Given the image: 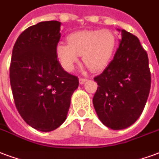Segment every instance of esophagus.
<instances>
[{
  "label": "esophagus",
  "instance_id": "34e87169",
  "mask_svg": "<svg viewBox=\"0 0 159 159\" xmlns=\"http://www.w3.org/2000/svg\"><path fill=\"white\" fill-rule=\"evenodd\" d=\"M87 80L86 78H80V80H79V81H80V84H83L85 82V81Z\"/></svg>",
  "mask_w": 159,
  "mask_h": 159
}]
</instances>
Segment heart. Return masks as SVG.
<instances>
[{"label":"heart","instance_id":"1","mask_svg":"<svg viewBox=\"0 0 159 159\" xmlns=\"http://www.w3.org/2000/svg\"><path fill=\"white\" fill-rule=\"evenodd\" d=\"M67 43L56 47L57 58L68 71L74 70L82 56L85 66L92 71H100L109 64L116 48V37L110 30H84L67 37Z\"/></svg>","mask_w":159,"mask_h":159}]
</instances>
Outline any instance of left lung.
<instances>
[{
    "label": "left lung",
    "instance_id": "8db88e82",
    "mask_svg": "<svg viewBox=\"0 0 159 159\" xmlns=\"http://www.w3.org/2000/svg\"><path fill=\"white\" fill-rule=\"evenodd\" d=\"M93 105L102 123L113 130L128 127L143 112L151 87L148 53L139 39L121 30L114 58L95 76Z\"/></svg>",
    "mask_w": 159,
    "mask_h": 159
}]
</instances>
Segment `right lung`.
<instances>
[{"label": "right lung", "instance_id": "1", "mask_svg": "<svg viewBox=\"0 0 159 159\" xmlns=\"http://www.w3.org/2000/svg\"><path fill=\"white\" fill-rule=\"evenodd\" d=\"M58 21L27 27L13 47L10 82L19 114L29 126L51 132L64 123L77 76L63 70L56 54L60 39Z\"/></svg>", "mask_w": 159, "mask_h": 159}]
</instances>
